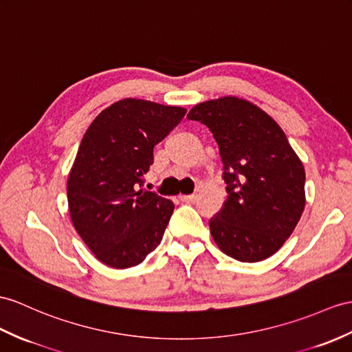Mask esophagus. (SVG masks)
I'll list each match as a JSON object with an SVG mask.
<instances>
[{
    "label": "esophagus",
    "instance_id": "34e87169",
    "mask_svg": "<svg viewBox=\"0 0 352 352\" xmlns=\"http://www.w3.org/2000/svg\"><path fill=\"white\" fill-rule=\"evenodd\" d=\"M179 199H181V201H185V203H194L195 195L194 194H191V195H179Z\"/></svg>",
    "mask_w": 352,
    "mask_h": 352
}]
</instances>
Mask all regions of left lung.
Wrapping results in <instances>:
<instances>
[{"label": "left lung", "mask_w": 352, "mask_h": 352, "mask_svg": "<svg viewBox=\"0 0 352 352\" xmlns=\"http://www.w3.org/2000/svg\"><path fill=\"white\" fill-rule=\"evenodd\" d=\"M186 118L209 128L224 164L227 200L209 221L213 241L237 261L269 258L293 233L306 203L305 167L285 133L239 97L200 102Z\"/></svg>", "instance_id": "obj_1"}]
</instances>
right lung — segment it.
<instances>
[{"label":"right lung","mask_w":352,"mask_h":352,"mask_svg":"<svg viewBox=\"0 0 352 352\" xmlns=\"http://www.w3.org/2000/svg\"><path fill=\"white\" fill-rule=\"evenodd\" d=\"M186 109L124 98L104 109L85 133L67 181L72 222L102 264L128 269L160 245L175 204L143 190L153 146Z\"/></svg>","instance_id":"add662e5"}]
</instances>
